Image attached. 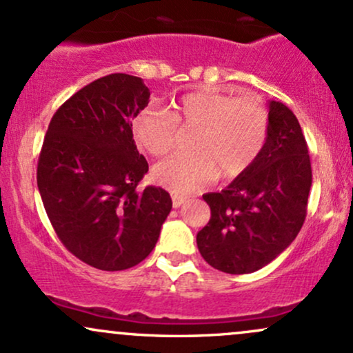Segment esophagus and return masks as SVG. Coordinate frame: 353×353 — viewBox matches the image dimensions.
I'll return each mask as SVG.
<instances>
[{
  "label": "esophagus",
  "instance_id": "1",
  "mask_svg": "<svg viewBox=\"0 0 353 353\" xmlns=\"http://www.w3.org/2000/svg\"><path fill=\"white\" fill-rule=\"evenodd\" d=\"M184 202H185L184 196H177V194H174V196H172V205H174V208H181Z\"/></svg>",
  "mask_w": 353,
  "mask_h": 353
}]
</instances>
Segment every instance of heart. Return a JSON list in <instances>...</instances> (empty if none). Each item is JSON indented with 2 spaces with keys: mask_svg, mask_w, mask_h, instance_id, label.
I'll use <instances>...</instances> for the list:
<instances>
[{
  "mask_svg": "<svg viewBox=\"0 0 353 353\" xmlns=\"http://www.w3.org/2000/svg\"><path fill=\"white\" fill-rule=\"evenodd\" d=\"M181 131H194L192 156H172L154 168L152 177L174 194H189L219 176L234 179L261 156L269 134V111L255 96L202 88L174 99L168 111L145 108L132 121V136L154 157L176 148Z\"/></svg>",
  "mask_w": 353,
  "mask_h": 353,
  "instance_id": "obj_1",
  "label": "heart"
}]
</instances>
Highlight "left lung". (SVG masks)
<instances>
[{"label": "left lung", "instance_id": "1", "mask_svg": "<svg viewBox=\"0 0 353 353\" xmlns=\"http://www.w3.org/2000/svg\"><path fill=\"white\" fill-rule=\"evenodd\" d=\"M309 148L297 117L270 101L261 156L221 192L204 194L210 219L197 232L204 261L225 274H250L287 249L307 216Z\"/></svg>", "mask_w": 353, "mask_h": 353}]
</instances>
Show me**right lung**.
Returning <instances> with one entry per match:
<instances>
[{
	"instance_id": "obj_1",
	"label": "right lung",
	"mask_w": 353,
	"mask_h": 353,
	"mask_svg": "<svg viewBox=\"0 0 353 353\" xmlns=\"http://www.w3.org/2000/svg\"><path fill=\"white\" fill-rule=\"evenodd\" d=\"M149 96L143 79L124 72L92 81L54 112L39 152L36 179L56 236L99 270L143 262L172 209L164 189H137L149 165L132 119Z\"/></svg>"
}]
</instances>
